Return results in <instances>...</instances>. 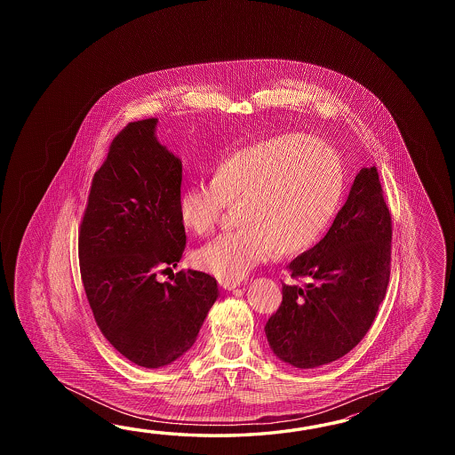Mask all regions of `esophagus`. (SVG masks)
I'll return each mask as SVG.
<instances>
[{
  "mask_svg": "<svg viewBox=\"0 0 455 455\" xmlns=\"http://www.w3.org/2000/svg\"><path fill=\"white\" fill-rule=\"evenodd\" d=\"M220 286H221L223 290H235V288L241 286V281H220Z\"/></svg>",
  "mask_w": 455,
  "mask_h": 455,
  "instance_id": "34e87169",
  "label": "esophagus"
}]
</instances>
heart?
<instances>
[{
    "label": "heart",
    "mask_w": 455,
    "mask_h": 455,
    "mask_svg": "<svg viewBox=\"0 0 455 455\" xmlns=\"http://www.w3.org/2000/svg\"><path fill=\"white\" fill-rule=\"evenodd\" d=\"M345 167L323 140L286 133L224 157L212 184L187 187L177 198L187 231H212L226 206L237 208V231L195 251V265L220 281H241L275 251L298 255L319 241L337 213Z\"/></svg>",
    "instance_id": "b5f03b06"
}]
</instances>
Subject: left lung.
Instances as JSON below:
<instances>
[{
	"mask_svg": "<svg viewBox=\"0 0 455 455\" xmlns=\"http://www.w3.org/2000/svg\"><path fill=\"white\" fill-rule=\"evenodd\" d=\"M392 220L376 167H363L325 237L288 265L265 335L283 363L319 368L355 348L378 314L390 276Z\"/></svg>",
	"mask_w": 455,
	"mask_h": 455,
	"instance_id": "8db88e82",
	"label": "left lung"
}]
</instances>
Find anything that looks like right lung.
Returning <instances> with one entry per match:
<instances>
[{
    "mask_svg": "<svg viewBox=\"0 0 455 455\" xmlns=\"http://www.w3.org/2000/svg\"><path fill=\"white\" fill-rule=\"evenodd\" d=\"M157 118L133 122L112 141L94 174L79 232L89 306L110 345L141 368L174 363L194 347L218 283L175 268L185 249L177 213L182 161L157 141Z\"/></svg>",
    "mask_w": 455,
    "mask_h": 455,
    "instance_id": "add662e5",
    "label": "right lung"
}]
</instances>
